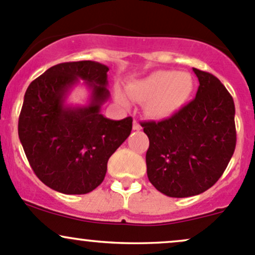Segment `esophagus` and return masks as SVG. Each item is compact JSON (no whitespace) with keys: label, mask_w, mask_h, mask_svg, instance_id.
Segmentation results:
<instances>
[{"label":"esophagus","mask_w":255,"mask_h":255,"mask_svg":"<svg viewBox=\"0 0 255 255\" xmlns=\"http://www.w3.org/2000/svg\"><path fill=\"white\" fill-rule=\"evenodd\" d=\"M133 129H134V130H140L141 129V126L139 125V123L136 122L135 120L133 121Z\"/></svg>","instance_id":"1"}]
</instances>
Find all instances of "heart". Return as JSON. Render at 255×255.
I'll list each match as a JSON object with an SVG mask.
<instances>
[{"label":"heart","mask_w":255,"mask_h":255,"mask_svg":"<svg viewBox=\"0 0 255 255\" xmlns=\"http://www.w3.org/2000/svg\"><path fill=\"white\" fill-rule=\"evenodd\" d=\"M126 90L132 100L145 101L144 110L150 119L167 120L188 103L194 90V79L188 72L156 71L128 84ZM116 100L121 106H129L122 93H116Z\"/></svg>","instance_id":"1"}]
</instances>
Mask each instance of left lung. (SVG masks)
I'll use <instances>...</instances> for the list:
<instances>
[{
    "mask_svg": "<svg viewBox=\"0 0 255 255\" xmlns=\"http://www.w3.org/2000/svg\"><path fill=\"white\" fill-rule=\"evenodd\" d=\"M193 72L199 80L194 100L170 119L141 123L150 141L145 157L150 183L172 198L213 187L236 146L234 99L215 76Z\"/></svg>",
    "mask_w": 255,
    "mask_h": 255,
    "instance_id": "8db88e82",
    "label": "left lung"
}]
</instances>
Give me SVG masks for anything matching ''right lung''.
Wrapping results in <instances>:
<instances>
[{"mask_svg": "<svg viewBox=\"0 0 255 255\" xmlns=\"http://www.w3.org/2000/svg\"><path fill=\"white\" fill-rule=\"evenodd\" d=\"M107 72L95 61L60 63L26 89L18 134L35 175L53 191H94L105 178L110 156L130 134V117L115 121L101 114L110 99ZM80 80L90 98L84 106H73L68 96Z\"/></svg>", "mask_w": 255, "mask_h": 255, "instance_id": "obj_1", "label": "right lung"}]
</instances>
